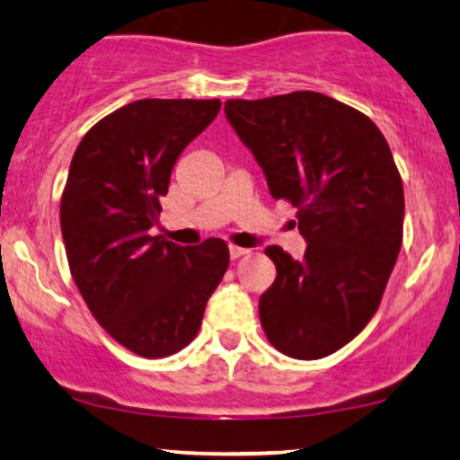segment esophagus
<instances>
[{
  "label": "esophagus",
  "mask_w": 460,
  "mask_h": 460,
  "mask_svg": "<svg viewBox=\"0 0 460 460\" xmlns=\"http://www.w3.org/2000/svg\"><path fill=\"white\" fill-rule=\"evenodd\" d=\"M244 253H247V249L234 247V244H230V257H232V260H238V257H243Z\"/></svg>",
  "instance_id": "1"
}]
</instances>
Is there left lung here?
I'll use <instances>...</instances> for the list:
<instances>
[{"label":"left lung","instance_id":"left-lung-1","mask_svg":"<svg viewBox=\"0 0 460 460\" xmlns=\"http://www.w3.org/2000/svg\"><path fill=\"white\" fill-rule=\"evenodd\" d=\"M224 112L270 194L299 209L307 243L301 260L266 247L276 280L261 326L285 356L318 360L370 323L398 260L404 188L392 150L367 115L318 92L228 100Z\"/></svg>","mask_w":460,"mask_h":460}]
</instances>
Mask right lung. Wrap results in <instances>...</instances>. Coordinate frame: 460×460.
I'll list each match as a JSON object with an SVG mask.
<instances>
[{"label": "right lung", "mask_w": 460, "mask_h": 460, "mask_svg": "<svg viewBox=\"0 0 460 460\" xmlns=\"http://www.w3.org/2000/svg\"><path fill=\"white\" fill-rule=\"evenodd\" d=\"M219 106L136 100L93 125L73 155L60 200L68 266L93 318L137 356L186 348L228 270L222 238L181 247L148 234L175 161Z\"/></svg>", "instance_id": "1"}]
</instances>
